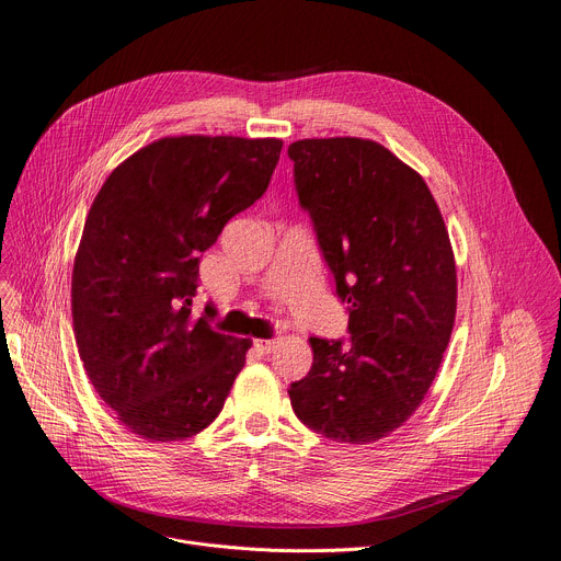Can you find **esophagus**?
I'll return each instance as SVG.
<instances>
[{"label": "esophagus", "instance_id": "34e87169", "mask_svg": "<svg viewBox=\"0 0 561 561\" xmlns=\"http://www.w3.org/2000/svg\"><path fill=\"white\" fill-rule=\"evenodd\" d=\"M277 345V339H259L254 341V347L261 352V355H271V352L275 350Z\"/></svg>", "mask_w": 561, "mask_h": 561}]
</instances>
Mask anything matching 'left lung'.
<instances>
[{"mask_svg":"<svg viewBox=\"0 0 561 561\" xmlns=\"http://www.w3.org/2000/svg\"><path fill=\"white\" fill-rule=\"evenodd\" d=\"M293 184L347 305L350 339L311 336L313 364L288 387L296 416L341 444H373L423 402L448 347L457 271L419 172L362 138L288 145Z\"/></svg>","mask_w":561,"mask_h":561,"instance_id":"obj_1","label":"left lung"}]
</instances>
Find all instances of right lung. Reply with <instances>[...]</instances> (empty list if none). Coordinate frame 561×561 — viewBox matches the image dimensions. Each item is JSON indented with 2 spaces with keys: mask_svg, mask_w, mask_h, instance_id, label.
<instances>
[{
  "mask_svg": "<svg viewBox=\"0 0 561 561\" xmlns=\"http://www.w3.org/2000/svg\"><path fill=\"white\" fill-rule=\"evenodd\" d=\"M282 140L161 138L117 165L88 211L72 271L79 357L129 432L182 440L209 425L250 339L193 318L202 252L271 184Z\"/></svg>",
  "mask_w": 561,
  "mask_h": 561,
  "instance_id": "obj_1",
  "label": "right lung"
}]
</instances>
